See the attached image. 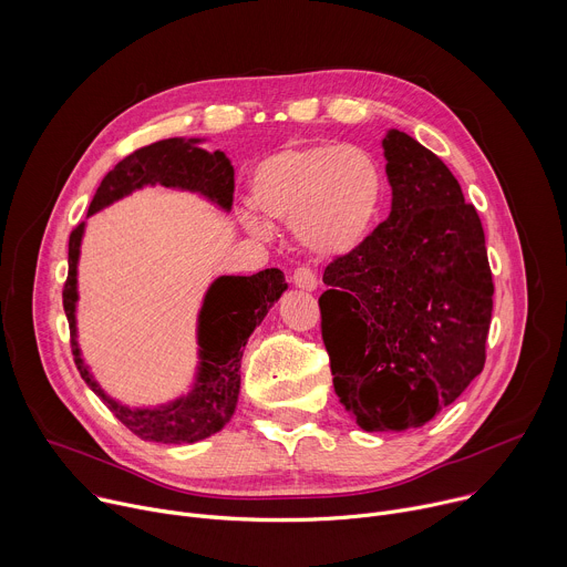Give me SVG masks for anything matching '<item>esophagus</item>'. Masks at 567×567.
I'll return each instance as SVG.
<instances>
[{"label": "esophagus", "instance_id": "34e87169", "mask_svg": "<svg viewBox=\"0 0 567 567\" xmlns=\"http://www.w3.org/2000/svg\"><path fill=\"white\" fill-rule=\"evenodd\" d=\"M291 280H293V285H296L298 289H305V291H313V289L318 287V276H316L311 269H307V267H298V269L293 271Z\"/></svg>", "mask_w": 567, "mask_h": 567}]
</instances>
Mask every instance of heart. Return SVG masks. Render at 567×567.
Masks as SVG:
<instances>
[{
  "mask_svg": "<svg viewBox=\"0 0 567 567\" xmlns=\"http://www.w3.org/2000/svg\"><path fill=\"white\" fill-rule=\"evenodd\" d=\"M385 190L379 161L359 145H285L251 173V202L269 219L291 221L300 247L318 258L352 254L368 237ZM241 221L258 235L269 224L254 210Z\"/></svg>",
  "mask_w": 567,
  "mask_h": 567,
  "instance_id": "1",
  "label": "heart"
}]
</instances>
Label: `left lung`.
<instances>
[{"label": "left lung", "instance_id": "obj_1", "mask_svg": "<svg viewBox=\"0 0 567 567\" xmlns=\"http://www.w3.org/2000/svg\"><path fill=\"white\" fill-rule=\"evenodd\" d=\"M392 208L322 274V343L334 390L363 431L431 422L482 372L494 280L473 204L413 136L383 138Z\"/></svg>", "mask_w": 567, "mask_h": 567}]
</instances>
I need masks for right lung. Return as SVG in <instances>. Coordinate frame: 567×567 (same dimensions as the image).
I'll list each match as a JSON object with an SVG mask.
<instances>
[{"label": "right lung", "instance_id": "obj_1", "mask_svg": "<svg viewBox=\"0 0 567 567\" xmlns=\"http://www.w3.org/2000/svg\"><path fill=\"white\" fill-rule=\"evenodd\" d=\"M197 143L199 138H166L134 150L105 175L87 215H94L136 188L154 184L199 193L224 210H230L235 190L230 161L224 152H206L197 147ZM83 233L85 221L78 224L69 235V274L62 289L71 352L80 377L103 399L114 417L145 442L193 444L221 431L235 411L239 394L241 348L247 346L269 307L287 289L285 274L280 269H265L254 276L217 278L199 311L197 339L202 363L193 392L164 409L132 411L103 392L85 361L80 359V348L75 343V274Z\"/></svg>", "mask_w": 567, "mask_h": 567}]
</instances>
